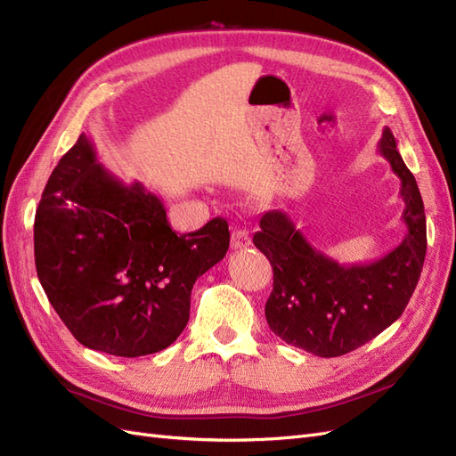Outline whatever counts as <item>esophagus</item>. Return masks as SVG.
Masks as SVG:
<instances>
[{
    "label": "esophagus",
    "instance_id": "1",
    "mask_svg": "<svg viewBox=\"0 0 456 456\" xmlns=\"http://www.w3.org/2000/svg\"><path fill=\"white\" fill-rule=\"evenodd\" d=\"M251 245L249 230L236 228L232 232V249H245V247Z\"/></svg>",
    "mask_w": 456,
    "mask_h": 456
}]
</instances>
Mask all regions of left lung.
Returning <instances> with one entry per match:
<instances>
[{
	"label": "left lung",
	"mask_w": 456,
	"mask_h": 456,
	"mask_svg": "<svg viewBox=\"0 0 456 456\" xmlns=\"http://www.w3.org/2000/svg\"><path fill=\"white\" fill-rule=\"evenodd\" d=\"M379 154L402 181L403 241L369 265L344 266L306 240L287 213L262 215L253 236L273 268L266 322L273 335L320 357L344 355L380 335L403 314L426 256V215L415 176L384 127Z\"/></svg>",
	"instance_id": "8db88e82"
}]
</instances>
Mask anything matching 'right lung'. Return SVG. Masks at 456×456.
I'll list each match as a JSON object with an SVG mask.
<instances>
[{"label": "right lung", "mask_w": 456, "mask_h": 456, "mask_svg": "<svg viewBox=\"0 0 456 456\" xmlns=\"http://www.w3.org/2000/svg\"><path fill=\"white\" fill-rule=\"evenodd\" d=\"M228 245L220 216L176 233L161 200L110 173L86 133L51 173L34 223L51 306L84 346L119 357L171 346L188 323L191 287Z\"/></svg>", "instance_id": "add662e5"}]
</instances>
